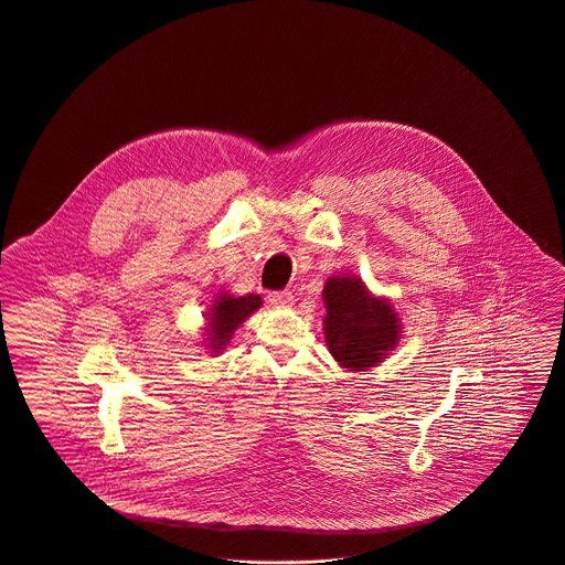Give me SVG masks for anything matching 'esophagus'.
<instances>
[{
    "mask_svg": "<svg viewBox=\"0 0 565 565\" xmlns=\"http://www.w3.org/2000/svg\"><path fill=\"white\" fill-rule=\"evenodd\" d=\"M267 300H269L271 307H289V305H294V296L289 291H274V294L267 296Z\"/></svg>",
    "mask_w": 565,
    "mask_h": 565,
    "instance_id": "esophagus-1",
    "label": "esophagus"
}]
</instances>
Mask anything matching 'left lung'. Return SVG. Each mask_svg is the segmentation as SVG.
<instances>
[{
  "label": "left lung",
  "mask_w": 565,
  "mask_h": 565,
  "mask_svg": "<svg viewBox=\"0 0 565 565\" xmlns=\"http://www.w3.org/2000/svg\"><path fill=\"white\" fill-rule=\"evenodd\" d=\"M324 335L333 358L351 371L376 366L398 344L394 307L373 296L358 276H333L324 285Z\"/></svg>",
  "instance_id": "8db88e82"
}]
</instances>
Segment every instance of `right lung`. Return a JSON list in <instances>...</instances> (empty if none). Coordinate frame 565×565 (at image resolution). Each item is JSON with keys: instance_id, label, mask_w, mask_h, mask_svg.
<instances>
[{"instance_id": "right-lung-1", "label": "right lung", "mask_w": 565, "mask_h": 565, "mask_svg": "<svg viewBox=\"0 0 565 565\" xmlns=\"http://www.w3.org/2000/svg\"><path fill=\"white\" fill-rule=\"evenodd\" d=\"M263 305L260 296L247 294L241 298H234L225 291H218L214 302L210 305V311H205V338L203 342H207V351L218 355L232 340L234 331L254 313L258 311Z\"/></svg>"}]
</instances>
